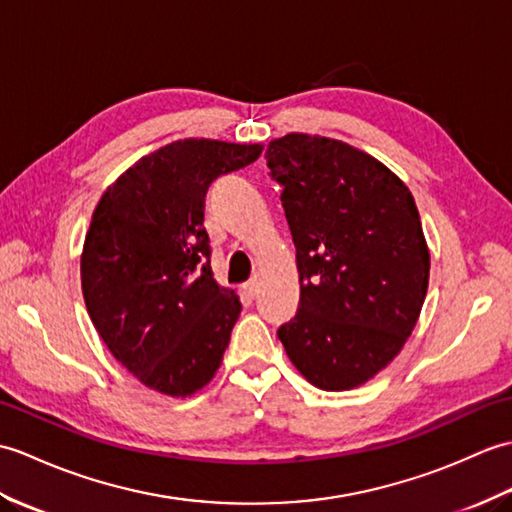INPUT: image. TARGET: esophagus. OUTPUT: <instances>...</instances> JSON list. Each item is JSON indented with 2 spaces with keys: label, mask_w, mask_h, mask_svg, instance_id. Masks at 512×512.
I'll return each mask as SVG.
<instances>
[{
  "label": "esophagus",
  "mask_w": 512,
  "mask_h": 512,
  "mask_svg": "<svg viewBox=\"0 0 512 512\" xmlns=\"http://www.w3.org/2000/svg\"><path fill=\"white\" fill-rule=\"evenodd\" d=\"M243 289H245V293H247V295H252V298H254V295L260 291V278H256V276H254L252 280H247Z\"/></svg>",
  "instance_id": "1"
}]
</instances>
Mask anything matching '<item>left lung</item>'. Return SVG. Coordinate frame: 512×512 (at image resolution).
<instances>
[{"mask_svg":"<svg viewBox=\"0 0 512 512\" xmlns=\"http://www.w3.org/2000/svg\"><path fill=\"white\" fill-rule=\"evenodd\" d=\"M265 155L300 274V309L278 328L280 342L315 388H359L403 350L427 295L429 247L412 192L342 140L287 133Z\"/></svg>","mask_w":512,"mask_h":512,"instance_id":"8db88e82","label":"left lung"}]
</instances>
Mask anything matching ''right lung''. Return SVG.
<instances>
[{
  "instance_id": "add662e5",
  "label": "right lung",
  "mask_w": 512,
  "mask_h": 512,
  "mask_svg": "<svg viewBox=\"0 0 512 512\" xmlns=\"http://www.w3.org/2000/svg\"><path fill=\"white\" fill-rule=\"evenodd\" d=\"M263 144L186 138L140 157L102 192L85 234L81 285L109 352L173 399L217 374L241 300L212 276L203 197Z\"/></svg>"
}]
</instances>
